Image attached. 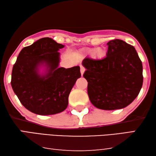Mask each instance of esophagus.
Wrapping results in <instances>:
<instances>
[{"label": "esophagus", "instance_id": "obj_1", "mask_svg": "<svg viewBox=\"0 0 156 156\" xmlns=\"http://www.w3.org/2000/svg\"><path fill=\"white\" fill-rule=\"evenodd\" d=\"M84 72H85V68L83 66H80V72H81V75L83 76L84 74Z\"/></svg>", "mask_w": 156, "mask_h": 156}]
</instances>
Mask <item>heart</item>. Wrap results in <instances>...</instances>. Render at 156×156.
<instances>
[{
  "instance_id": "b5f03b06",
  "label": "heart",
  "mask_w": 156,
  "mask_h": 156,
  "mask_svg": "<svg viewBox=\"0 0 156 156\" xmlns=\"http://www.w3.org/2000/svg\"><path fill=\"white\" fill-rule=\"evenodd\" d=\"M98 54H99V55H102V52H101V50H100V51H99V52H98Z\"/></svg>"
}]
</instances>
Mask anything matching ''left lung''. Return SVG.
<instances>
[{"mask_svg":"<svg viewBox=\"0 0 156 156\" xmlns=\"http://www.w3.org/2000/svg\"><path fill=\"white\" fill-rule=\"evenodd\" d=\"M106 57L85 58L84 78L93 106L102 110L121 109L131 104L143 86V65L134 47L121 39L107 44Z\"/></svg>","mask_w":156,"mask_h":156,"instance_id":"left-lung-1","label":"left lung"}]
</instances>
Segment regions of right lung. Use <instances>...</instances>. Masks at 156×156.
Listing matches in <instances>:
<instances>
[{"instance_id":"right-lung-1","label":"right lung","mask_w":156,"mask_h":156,"mask_svg":"<svg viewBox=\"0 0 156 156\" xmlns=\"http://www.w3.org/2000/svg\"><path fill=\"white\" fill-rule=\"evenodd\" d=\"M63 45L49 37L39 39L20 51L13 65L11 87L21 104L39 115L63 112L68 105V98L76 80L80 78V67H58L59 49ZM47 67L44 75L38 67Z\"/></svg>"}]
</instances>
